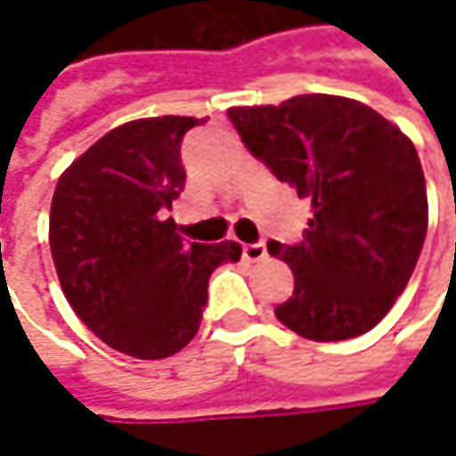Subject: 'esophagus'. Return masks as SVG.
Returning <instances> with one entry per match:
<instances>
[{
  "label": "esophagus",
  "mask_w": 456,
  "mask_h": 456,
  "mask_svg": "<svg viewBox=\"0 0 456 456\" xmlns=\"http://www.w3.org/2000/svg\"><path fill=\"white\" fill-rule=\"evenodd\" d=\"M242 257L247 262H259V259L267 257V247L262 242L257 244H242Z\"/></svg>",
  "instance_id": "1"
}]
</instances>
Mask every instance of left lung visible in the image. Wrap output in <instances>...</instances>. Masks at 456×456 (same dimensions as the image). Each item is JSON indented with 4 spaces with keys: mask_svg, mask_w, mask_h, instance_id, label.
Wrapping results in <instances>:
<instances>
[{
    "mask_svg": "<svg viewBox=\"0 0 456 456\" xmlns=\"http://www.w3.org/2000/svg\"><path fill=\"white\" fill-rule=\"evenodd\" d=\"M229 118L313 209L305 242H267L295 275L277 321L321 343L379 325L414 273L429 222L411 138L366 102L325 93L229 108Z\"/></svg>",
    "mask_w": 456,
    "mask_h": 456,
    "instance_id": "1",
    "label": "left lung"
}]
</instances>
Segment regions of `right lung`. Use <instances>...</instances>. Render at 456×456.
<instances>
[{"label": "right lung", "instance_id": "1", "mask_svg": "<svg viewBox=\"0 0 456 456\" xmlns=\"http://www.w3.org/2000/svg\"><path fill=\"white\" fill-rule=\"evenodd\" d=\"M204 118L128 120L57 179L50 252L75 315L120 354L159 361L197 336L212 273L237 242L186 244L164 209L183 191L181 138Z\"/></svg>", "mask_w": 456, "mask_h": 456}]
</instances>
